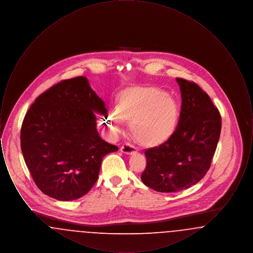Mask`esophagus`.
Returning a JSON list of instances; mask_svg holds the SVG:
<instances>
[{
    "label": "esophagus",
    "mask_w": 253,
    "mask_h": 253,
    "mask_svg": "<svg viewBox=\"0 0 253 253\" xmlns=\"http://www.w3.org/2000/svg\"><path fill=\"white\" fill-rule=\"evenodd\" d=\"M121 151L123 154H126V155H132L133 153H135L137 151V149L133 146L132 144L130 143H126V144L122 145L121 148Z\"/></svg>",
    "instance_id": "1"
}]
</instances>
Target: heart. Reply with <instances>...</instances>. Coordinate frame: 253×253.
Segmentation results:
<instances>
[{
	"mask_svg": "<svg viewBox=\"0 0 253 253\" xmlns=\"http://www.w3.org/2000/svg\"><path fill=\"white\" fill-rule=\"evenodd\" d=\"M179 118L176 101L157 88L136 87L125 90L116 109L106 116V126L113 134L123 129V120L130 121L133 134L146 143L167 139L175 130Z\"/></svg>",
	"mask_w": 253,
	"mask_h": 253,
	"instance_id": "b5f03b06",
	"label": "heart"
}]
</instances>
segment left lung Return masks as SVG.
Instances as JSON below:
<instances>
[{
    "label": "left lung",
    "instance_id": "left-lung-1",
    "mask_svg": "<svg viewBox=\"0 0 253 253\" xmlns=\"http://www.w3.org/2000/svg\"><path fill=\"white\" fill-rule=\"evenodd\" d=\"M180 117L175 131L162 143L145 150L141 180L159 193H176L201 180L211 167L221 132V116L198 85L177 78Z\"/></svg>",
    "mask_w": 253,
    "mask_h": 253
}]
</instances>
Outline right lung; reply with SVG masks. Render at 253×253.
Here are the masks:
<instances>
[{"label": "right lung", "instance_id": "1", "mask_svg": "<svg viewBox=\"0 0 253 253\" xmlns=\"http://www.w3.org/2000/svg\"><path fill=\"white\" fill-rule=\"evenodd\" d=\"M95 113L105 103L85 77L62 81L38 96L24 117L21 148L37 187L60 201H71L95 185L102 158L117 152L100 138Z\"/></svg>", "mask_w": 253, "mask_h": 253}]
</instances>
